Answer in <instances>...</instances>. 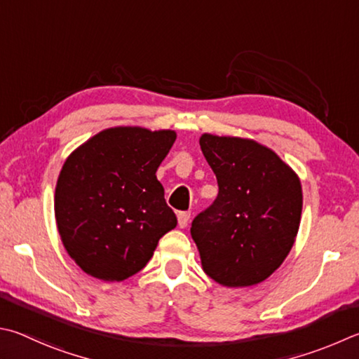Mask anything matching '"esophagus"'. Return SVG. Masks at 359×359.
I'll return each mask as SVG.
<instances>
[{
	"instance_id": "1",
	"label": "esophagus",
	"mask_w": 359,
	"mask_h": 359,
	"mask_svg": "<svg viewBox=\"0 0 359 359\" xmlns=\"http://www.w3.org/2000/svg\"><path fill=\"white\" fill-rule=\"evenodd\" d=\"M191 218V212H179L177 219H179V226L180 227H187L188 221Z\"/></svg>"
}]
</instances>
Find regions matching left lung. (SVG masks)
Segmentation results:
<instances>
[{
  "label": "left lung",
  "instance_id": "8db88e82",
  "mask_svg": "<svg viewBox=\"0 0 359 359\" xmlns=\"http://www.w3.org/2000/svg\"><path fill=\"white\" fill-rule=\"evenodd\" d=\"M199 144L219 190L191 223L202 270L226 287L256 285L279 269L295 243L302 184L254 140L204 133Z\"/></svg>",
  "mask_w": 359,
  "mask_h": 359
}]
</instances>
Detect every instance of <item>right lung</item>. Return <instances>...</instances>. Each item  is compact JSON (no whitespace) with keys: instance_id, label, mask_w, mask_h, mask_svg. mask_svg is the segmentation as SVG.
I'll return each mask as SVG.
<instances>
[{"instance_id":"obj_1","label":"right lung","mask_w":359,"mask_h":359,"mask_svg":"<svg viewBox=\"0 0 359 359\" xmlns=\"http://www.w3.org/2000/svg\"><path fill=\"white\" fill-rule=\"evenodd\" d=\"M175 138L174 130L113 127L69 155L56 182L55 217L84 273L111 283L133 276L177 226L155 175Z\"/></svg>"}]
</instances>
